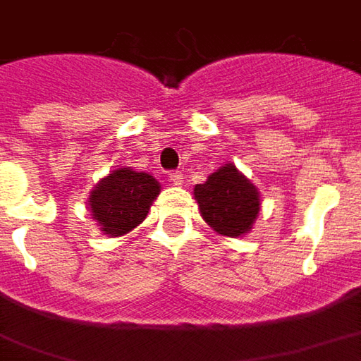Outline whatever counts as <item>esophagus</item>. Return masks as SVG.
I'll return each instance as SVG.
<instances>
[{
  "label": "esophagus",
  "instance_id": "obj_1",
  "mask_svg": "<svg viewBox=\"0 0 361 361\" xmlns=\"http://www.w3.org/2000/svg\"><path fill=\"white\" fill-rule=\"evenodd\" d=\"M169 180L176 186L183 185V173H180V171H173V173H169Z\"/></svg>",
  "mask_w": 361,
  "mask_h": 361
}]
</instances>
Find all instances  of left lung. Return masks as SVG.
I'll list each match as a JSON object with an SVG mask.
<instances>
[{
	"mask_svg": "<svg viewBox=\"0 0 361 361\" xmlns=\"http://www.w3.org/2000/svg\"><path fill=\"white\" fill-rule=\"evenodd\" d=\"M195 198L208 226L230 238L252 230L259 212V192L245 176L228 163L195 186Z\"/></svg>",
	"mask_w": 361,
	"mask_h": 361,
	"instance_id": "left-lung-1",
	"label": "left lung"
}]
</instances>
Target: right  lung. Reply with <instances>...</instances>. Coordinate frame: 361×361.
<instances>
[{
  "label": "right lung",
  "mask_w": 361,
  "mask_h": 361,
  "mask_svg": "<svg viewBox=\"0 0 361 361\" xmlns=\"http://www.w3.org/2000/svg\"><path fill=\"white\" fill-rule=\"evenodd\" d=\"M161 186L147 173L118 169L102 178L92 190L90 208L94 218L108 235H123L145 220L149 206Z\"/></svg>",
  "instance_id": "right-lung-1"
}]
</instances>
